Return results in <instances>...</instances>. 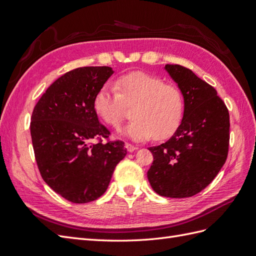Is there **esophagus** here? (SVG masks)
<instances>
[{
    "instance_id": "obj_1",
    "label": "esophagus",
    "mask_w": 256,
    "mask_h": 256,
    "mask_svg": "<svg viewBox=\"0 0 256 256\" xmlns=\"http://www.w3.org/2000/svg\"><path fill=\"white\" fill-rule=\"evenodd\" d=\"M126 148H127V150L129 152H134L138 148V147L132 145V144H130V143H126Z\"/></svg>"
}]
</instances>
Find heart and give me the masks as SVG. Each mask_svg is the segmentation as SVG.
<instances>
[{
	"label": "heart",
	"mask_w": 256,
	"mask_h": 256,
	"mask_svg": "<svg viewBox=\"0 0 256 256\" xmlns=\"http://www.w3.org/2000/svg\"><path fill=\"white\" fill-rule=\"evenodd\" d=\"M134 108L132 118L122 134L134 141L166 140L180 127L184 115L182 92L174 85L142 72L120 76L114 86L104 84L94 98V109L106 125L118 128Z\"/></svg>",
	"instance_id": "1"
}]
</instances>
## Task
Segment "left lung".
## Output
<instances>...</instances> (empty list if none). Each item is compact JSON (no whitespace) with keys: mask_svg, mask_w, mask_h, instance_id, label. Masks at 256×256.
Returning a JSON list of instances; mask_svg holds the SVG:
<instances>
[{"mask_svg":"<svg viewBox=\"0 0 256 256\" xmlns=\"http://www.w3.org/2000/svg\"><path fill=\"white\" fill-rule=\"evenodd\" d=\"M164 68L182 94L184 116L170 140L148 148L154 161L147 178L161 196L189 198L205 189L226 164L230 114L216 90L190 69Z\"/></svg>","mask_w":256,"mask_h":256,"instance_id":"left-lung-1","label":"left lung"}]
</instances>
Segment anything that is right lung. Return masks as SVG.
Returning a JSON list of instances; mask_svg holds the SVG:
<instances>
[{
  "instance_id": "1",
  "label": "right lung",
  "mask_w": 256,
  "mask_h": 256,
  "mask_svg": "<svg viewBox=\"0 0 256 256\" xmlns=\"http://www.w3.org/2000/svg\"><path fill=\"white\" fill-rule=\"evenodd\" d=\"M108 66L76 68L54 81L36 104L30 136L42 180L69 202L102 196L127 148L122 141L102 142L110 131L94 109L98 90L113 74Z\"/></svg>"
}]
</instances>
